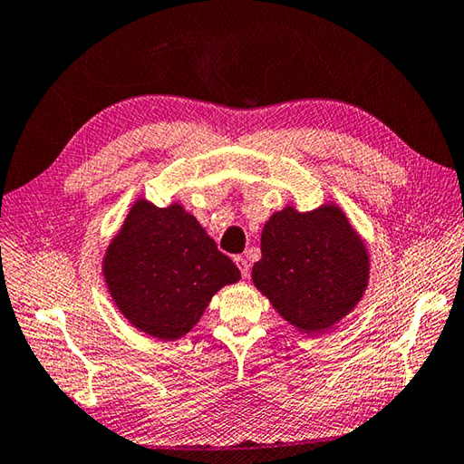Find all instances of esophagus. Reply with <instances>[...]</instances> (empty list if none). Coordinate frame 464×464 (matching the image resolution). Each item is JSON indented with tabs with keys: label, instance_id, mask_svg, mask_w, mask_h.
Returning <instances> with one entry per match:
<instances>
[{
	"label": "esophagus",
	"instance_id": "obj_1",
	"mask_svg": "<svg viewBox=\"0 0 464 464\" xmlns=\"http://www.w3.org/2000/svg\"><path fill=\"white\" fill-rule=\"evenodd\" d=\"M234 262H236V266L240 268L242 278H248V276H250V265H248V260L244 258V256H234Z\"/></svg>",
	"mask_w": 464,
	"mask_h": 464
}]
</instances>
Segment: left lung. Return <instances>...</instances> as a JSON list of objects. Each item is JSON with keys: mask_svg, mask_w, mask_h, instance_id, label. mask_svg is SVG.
<instances>
[{"mask_svg": "<svg viewBox=\"0 0 464 464\" xmlns=\"http://www.w3.org/2000/svg\"><path fill=\"white\" fill-rule=\"evenodd\" d=\"M260 252L252 281L304 334L335 325L368 286V252L337 206L276 212L262 230Z\"/></svg>", "mask_w": 464, "mask_h": 464, "instance_id": "1", "label": "left lung"}]
</instances>
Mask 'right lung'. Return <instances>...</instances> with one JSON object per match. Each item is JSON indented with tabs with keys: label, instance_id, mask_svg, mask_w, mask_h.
<instances>
[{
	"label": "right lung",
	"instance_id": "1",
	"mask_svg": "<svg viewBox=\"0 0 464 464\" xmlns=\"http://www.w3.org/2000/svg\"><path fill=\"white\" fill-rule=\"evenodd\" d=\"M111 296L130 325L161 341L186 335L240 270L181 206L130 208L104 256Z\"/></svg>",
	"mask_w": 464,
	"mask_h": 464
}]
</instances>
